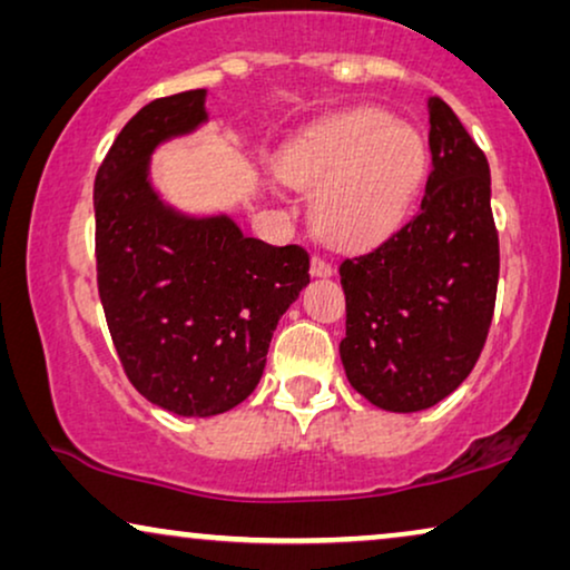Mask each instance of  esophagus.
Listing matches in <instances>:
<instances>
[{"label": "esophagus", "instance_id": "esophagus-1", "mask_svg": "<svg viewBox=\"0 0 570 570\" xmlns=\"http://www.w3.org/2000/svg\"><path fill=\"white\" fill-rule=\"evenodd\" d=\"M332 272L334 267L324 259V256H314V259H311V275L314 277H332Z\"/></svg>", "mask_w": 570, "mask_h": 570}]
</instances>
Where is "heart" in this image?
<instances>
[{
  "label": "heart",
  "mask_w": 570,
  "mask_h": 570,
  "mask_svg": "<svg viewBox=\"0 0 570 570\" xmlns=\"http://www.w3.org/2000/svg\"><path fill=\"white\" fill-rule=\"evenodd\" d=\"M279 176L316 191V228L340 248L392 236L410 215L428 170L423 137L381 108L318 121L279 155Z\"/></svg>",
  "instance_id": "obj_1"
}]
</instances>
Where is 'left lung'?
<instances>
[{"label": "left lung", "mask_w": 570, "mask_h": 570, "mask_svg": "<svg viewBox=\"0 0 570 570\" xmlns=\"http://www.w3.org/2000/svg\"><path fill=\"white\" fill-rule=\"evenodd\" d=\"M428 121L433 168L420 213L340 264L342 365L355 392L389 412L433 407L470 376L501 272L485 153L439 96L428 100Z\"/></svg>", "instance_id": "8db88e82"}]
</instances>
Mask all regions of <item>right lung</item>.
Listing matches in <instances>:
<instances>
[{"mask_svg": "<svg viewBox=\"0 0 570 570\" xmlns=\"http://www.w3.org/2000/svg\"><path fill=\"white\" fill-rule=\"evenodd\" d=\"M207 90L147 104L96 176L98 293L124 373L145 400L213 417L259 384L279 316L308 285L303 246L246 238L230 217H186L147 178L160 142L207 121Z\"/></svg>", "mask_w": 570, "mask_h": 570, "instance_id": "right-lung-1", "label": "right lung"}]
</instances>
